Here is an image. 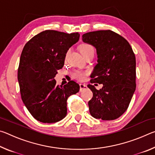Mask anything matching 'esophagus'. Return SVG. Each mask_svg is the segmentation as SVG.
<instances>
[{
  "label": "esophagus",
  "instance_id": "esophagus-1",
  "mask_svg": "<svg viewBox=\"0 0 155 155\" xmlns=\"http://www.w3.org/2000/svg\"><path fill=\"white\" fill-rule=\"evenodd\" d=\"M80 91H82L83 90H85V89H87V85H85V84H83V83H81L80 84Z\"/></svg>",
  "mask_w": 155,
  "mask_h": 155
}]
</instances>
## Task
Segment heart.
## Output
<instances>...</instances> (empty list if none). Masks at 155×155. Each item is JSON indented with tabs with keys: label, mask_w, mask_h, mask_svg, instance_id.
<instances>
[{
	"label": "heart",
	"mask_w": 155,
	"mask_h": 155,
	"mask_svg": "<svg viewBox=\"0 0 155 155\" xmlns=\"http://www.w3.org/2000/svg\"><path fill=\"white\" fill-rule=\"evenodd\" d=\"M80 51L81 52V54L83 55L84 54L87 53V52L90 51H94V47L90 45V44H83L82 45L80 46ZM84 75H85V74L81 71H74L72 72L73 77L77 80H83L84 78Z\"/></svg>",
	"instance_id": "heart-1"
}]
</instances>
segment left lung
<instances>
[{
    "instance_id": "8db88e82",
    "label": "left lung",
    "mask_w": 155,
    "mask_h": 155,
    "mask_svg": "<svg viewBox=\"0 0 155 155\" xmlns=\"http://www.w3.org/2000/svg\"><path fill=\"white\" fill-rule=\"evenodd\" d=\"M83 42L96 49L97 64L91 74V83L103 86L99 90L89 84L93 93L88 102L91 115L96 119L113 120L127 109L136 88L135 56L129 43L110 30L83 34Z\"/></svg>"
}]
</instances>
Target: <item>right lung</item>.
Masks as SVG:
<instances>
[{
	"label": "right lung",
	"instance_id": "add662e5",
	"mask_svg": "<svg viewBox=\"0 0 155 155\" xmlns=\"http://www.w3.org/2000/svg\"><path fill=\"white\" fill-rule=\"evenodd\" d=\"M78 33L42 31L25 44L18 70L21 98L34 118L43 123L59 122L67 115V100L78 92L73 81L59 86L54 79L64 65L69 48L79 40Z\"/></svg>",
	"mask_w": 155,
	"mask_h": 155
}]
</instances>
